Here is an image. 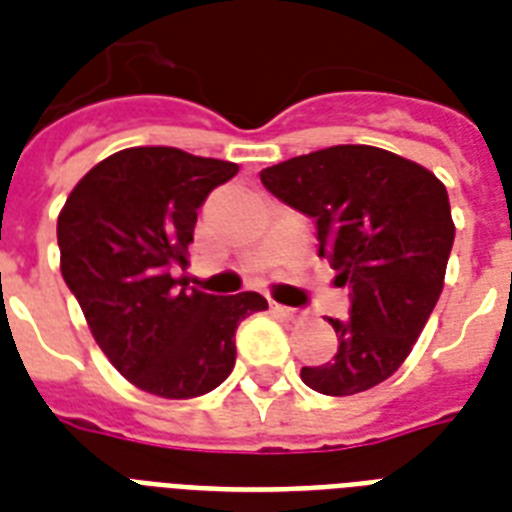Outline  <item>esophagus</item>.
Instances as JSON below:
<instances>
[{
    "label": "esophagus",
    "instance_id": "obj_1",
    "mask_svg": "<svg viewBox=\"0 0 512 512\" xmlns=\"http://www.w3.org/2000/svg\"><path fill=\"white\" fill-rule=\"evenodd\" d=\"M271 313L273 316H281V319H287V321H303V313L295 311V308H287V305L271 303Z\"/></svg>",
    "mask_w": 512,
    "mask_h": 512
}]
</instances>
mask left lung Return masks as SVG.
Wrapping results in <instances>:
<instances>
[{
  "label": "left lung",
  "mask_w": 512,
  "mask_h": 512,
  "mask_svg": "<svg viewBox=\"0 0 512 512\" xmlns=\"http://www.w3.org/2000/svg\"><path fill=\"white\" fill-rule=\"evenodd\" d=\"M268 191L319 228V255L350 289V319H329L337 353L303 366L324 396L388 380L412 353L444 289L454 244L449 193L422 164L374 146H332L260 172Z\"/></svg>",
  "instance_id": "8db88e82"
}]
</instances>
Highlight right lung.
Segmentation results:
<instances>
[{
    "instance_id": "1",
    "label": "right lung",
    "mask_w": 512,
    "mask_h": 512,
    "mask_svg": "<svg viewBox=\"0 0 512 512\" xmlns=\"http://www.w3.org/2000/svg\"><path fill=\"white\" fill-rule=\"evenodd\" d=\"M239 167L138 146L116 151L68 193L58 215L60 273L92 337L135 388L162 398L215 390L236 364V327L265 311L263 295L188 289L196 209Z\"/></svg>"
}]
</instances>
